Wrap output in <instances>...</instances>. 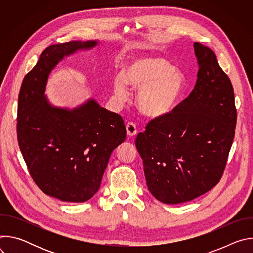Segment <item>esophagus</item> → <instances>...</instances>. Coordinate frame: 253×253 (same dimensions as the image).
<instances>
[{
  "mask_svg": "<svg viewBox=\"0 0 253 253\" xmlns=\"http://www.w3.org/2000/svg\"><path fill=\"white\" fill-rule=\"evenodd\" d=\"M126 131H127V135L132 137L135 136L137 134V127L136 124L133 122H129L126 124Z\"/></svg>",
  "mask_w": 253,
  "mask_h": 253,
  "instance_id": "obj_1",
  "label": "esophagus"
}]
</instances>
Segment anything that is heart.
<instances>
[{
	"instance_id": "heart-1",
	"label": "heart",
	"mask_w": 253,
	"mask_h": 253,
	"mask_svg": "<svg viewBox=\"0 0 253 253\" xmlns=\"http://www.w3.org/2000/svg\"><path fill=\"white\" fill-rule=\"evenodd\" d=\"M113 92L120 101L128 97V86L139 90L137 105L150 117L164 116L176 106L184 89V76L164 58L143 55L128 61L123 74L113 78Z\"/></svg>"
}]
</instances>
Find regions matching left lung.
<instances>
[{
	"label": "left lung",
	"instance_id": "1",
	"mask_svg": "<svg viewBox=\"0 0 253 253\" xmlns=\"http://www.w3.org/2000/svg\"><path fill=\"white\" fill-rule=\"evenodd\" d=\"M194 89L171 112L149 121L135 141L149 191L167 204L190 201L218 184L235 135L231 81L212 50L194 43Z\"/></svg>",
	"mask_w": 253,
	"mask_h": 253
}]
</instances>
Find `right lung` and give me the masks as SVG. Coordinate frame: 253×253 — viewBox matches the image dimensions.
I'll return each instance as SVG.
<instances>
[{
  "label": "right lung",
  "mask_w": 253,
  "mask_h": 253,
  "mask_svg": "<svg viewBox=\"0 0 253 253\" xmlns=\"http://www.w3.org/2000/svg\"><path fill=\"white\" fill-rule=\"evenodd\" d=\"M96 41L48 47L25 76L18 99V143L29 173L45 194L85 202L99 190L112 151L126 139L123 118L94 100L72 111L52 107L44 96L48 76L64 56Z\"/></svg>",
  "instance_id": "1"
}]
</instances>
